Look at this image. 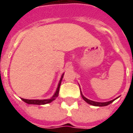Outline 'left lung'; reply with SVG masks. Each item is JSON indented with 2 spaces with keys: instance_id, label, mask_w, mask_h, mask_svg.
<instances>
[{
  "instance_id": "1",
  "label": "left lung",
  "mask_w": 133,
  "mask_h": 133,
  "mask_svg": "<svg viewBox=\"0 0 133 133\" xmlns=\"http://www.w3.org/2000/svg\"><path fill=\"white\" fill-rule=\"evenodd\" d=\"M81 95H82V98H83V99L86 103H88V104H90V105H94V106H106V105H110V103H112L113 101H114L115 99H114V100H110V101H109V102H105V103H99V102H95V101H92V100H88V98H85L83 95V94L81 93Z\"/></svg>"
}]
</instances>
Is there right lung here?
<instances>
[{"mask_svg":"<svg viewBox=\"0 0 133 133\" xmlns=\"http://www.w3.org/2000/svg\"><path fill=\"white\" fill-rule=\"evenodd\" d=\"M63 75H62V77L61 78V81L59 82V84H58V88H57V90L56 92L54 94V95L52 96V98H50V99H47V100H27V99H24V98H21L22 100H23L25 103H28V104H33V105H44V104H47V103H51L52 101L55 100V98H57L58 96V94H59V90H60V86H61V81H62V79L63 78Z\"/></svg>","mask_w":133,"mask_h":133,"instance_id":"obj_1","label":"right lung"}]
</instances>
